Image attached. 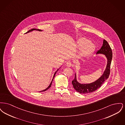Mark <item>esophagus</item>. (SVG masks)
I'll list each match as a JSON object with an SVG mask.
<instances>
[{"instance_id":"esophagus-1","label":"esophagus","mask_w":125,"mask_h":125,"mask_svg":"<svg viewBox=\"0 0 125 125\" xmlns=\"http://www.w3.org/2000/svg\"><path fill=\"white\" fill-rule=\"evenodd\" d=\"M66 66H68V67H70L72 65V61L71 60H68L66 62Z\"/></svg>"}]
</instances>
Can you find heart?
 I'll use <instances>...</instances> for the list:
<instances>
[{"label":"heart","instance_id":"1","mask_svg":"<svg viewBox=\"0 0 125 125\" xmlns=\"http://www.w3.org/2000/svg\"><path fill=\"white\" fill-rule=\"evenodd\" d=\"M89 42V40L85 38H82L78 41V43L80 47H83L84 46L82 51V54L83 56L89 55L93 52L95 49L94 44Z\"/></svg>","mask_w":125,"mask_h":125}]
</instances>
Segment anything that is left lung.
Here are the masks:
<instances>
[{
  "label": "left lung",
  "instance_id": "8db88e82",
  "mask_svg": "<svg viewBox=\"0 0 125 125\" xmlns=\"http://www.w3.org/2000/svg\"><path fill=\"white\" fill-rule=\"evenodd\" d=\"M96 53L104 54L105 55L108 60L106 69L101 77L95 82L90 84H81L78 83L76 79V74H75V78L72 81V83L73 88L80 93L86 94L94 92L100 88L105 80L109 78L110 74V67L113 58V52L110 45L105 40H104L103 46Z\"/></svg>",
  "mask_w": 125,
  "mask_h": 125
}]
</instances>
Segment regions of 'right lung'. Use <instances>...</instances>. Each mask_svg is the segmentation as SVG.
Masks as SVG:
<instances>
[{
	"label": "right lung",
	"mask_w": 125,
	"mask_h": 125,
	"mask_svg": "<svg viewBox=\"0 0 125 125\" xmlns=\"http://www.w3.org/2000/svg\"><path fill=\"white\" fill-rule=\"evenodd\" d=\"M36 29H32L31 30H30L29 31H28L27 33H28V32H30V31L31 30H36ZM38 30V31H40V30ZM58 70L59 69H58L57 71H56V72L55 73H54V76H53V79H52V82H51V83H50V85L49 86V87H48L47 88V89H44V90H42V91H46V90H47L48 89H49L50 87H51V85H52V81H53V80L54 78V77H55V74H56V73H57V72L58 71Z\"/></svg>",
	"instance_id": "right-lung-1"
}]
</instances>
